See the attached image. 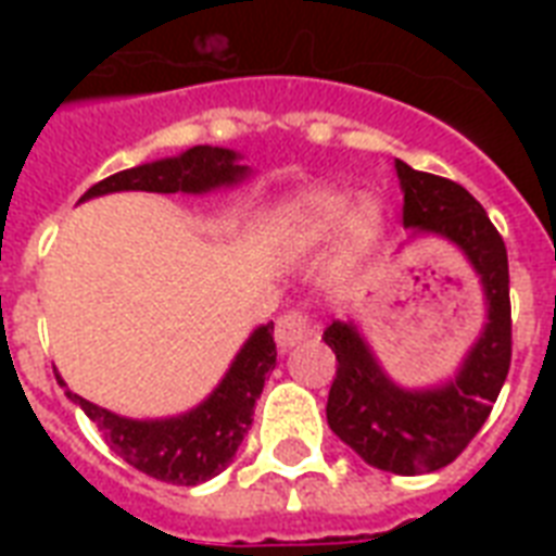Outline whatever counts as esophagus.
<instances>
[{
    "label": "esophagus",
    "instance_id": "obj_1",
    "mask_svg": "<svg viewBox=\"0 0 556 556\" xmlns=\"http://www.w3.org/2000/svg\"><path fill=\"white\" fill-rule=\"evenodd\" d=\"M308 334H312V323H308V317L300 312L282 314L277 320V326H274V338H277V346L282 349V352L294 349L296 343H303Z\"/></svg>",
    "mask_w": 556,
    "mask_h": 556
}]
</instances>
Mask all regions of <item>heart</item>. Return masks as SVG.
<instances>
[{"label": "heart", "instance_id": "b5f03b06", "mask_svg": "<svg viewBox=\"0 0 556 556\" xmlns=\"http://www.w3.org/2000/svg\"><path fill=\"white\" fill-rule=\"evenodd\" d=\"M338 230L340 251L366 256L387 233V210L375 195L352 199L334 187H305L282 204V236L296 251L317 248Z\"/></svg>", "mask_w": 556, "mask_h": 556}]
</instances>
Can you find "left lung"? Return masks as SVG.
<instances>
[{"instance_id":"left-lung-1","label":"left lung","mask_w":556,"mask_h":556,"mask_svg":"<svg viewBox=\"0 0 556 556\" xmlns=\"http://www.w3.org/2000/svg\"><path fill=\"white\" fill-rule=\"evenodd\" d=\"M404 192L406 242L435 236L456 248L479 277L484 326L458 369L430 387H401L380 366L355 320H334L323 340L338 355L326 418L366 465L397 476L447 467L488 421L510 366L508 251L484 207L450 178L395 161Z\"/></svg>"}]
</instances>
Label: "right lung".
Instances as JSON below:
<instances>
[{
  "label": "right lung",
  "mask_w": 556,
  "mask_h": 556,
  "mask_svg": "<svg viewBox=\"0 0 556 556\" xmlns=\"http://www.w3.org/2000/svg\"><path fill=\"white\" fill-rule=\"evenodd\" d=\"M251 173L253 169L242 164L239 152L225 147H192L173 159L150 161L103 178L100 185L83 192L80 201L129 190L204 195V192L242 185L251 178ZM274 366H277L274 323H265L244 340L216 389L181 415L126 418L91 404L72 389H65V395L98 424L109 447L141 473L169 484H201L233 462L244 432L251 430L253 406ZM56 380L65 387L60 375Z\"/></svg>",
  "instance_id": "1"
}]
</instances>
